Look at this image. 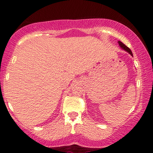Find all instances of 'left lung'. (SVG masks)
Masks as SVG:
<instances>
[{"mask_svg": "<svg viewBox=\"0 0 153 153\" xmlns=\"http://www.w3.org/2000/svg\"><path fill=\"white\" fill-rule=\"evenodd\" d=\"M118 43H119V45H120V47H122V49H124V50H126V51H127V52H129V54H130L131 56H132V55H133V54H132V52H131V50H130V49H129V47H127V46H126V45H124V44H123V43L122 42H120V41H119V42H118Z\"/></svg>", "mask_w": 153, "mask_h": 153, "instance_id": "8db88e82", "label": "left lung"}]
</instances>
